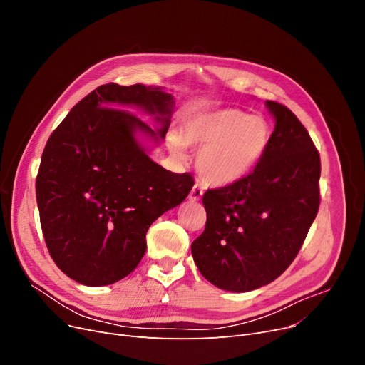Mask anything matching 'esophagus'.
<instances>
[{
    "instance_id": "1",
    "label": "esophagus",
    "mask_w": 365,
    "mask_h": 365,
    "mask_svg": "<svg viewBox=\"0 0 365 365\" xmlns=\"http://www.w3.org/2000/svg\"><path fill=\"white\" fill-rule=\"evenodd\" d=\"M202 194H204V189H202V186H201L200 183H195V185H194V187L190 189L189 200H190V201H200V200H201V197H202Z\"/></svg>"
}]
</instances>
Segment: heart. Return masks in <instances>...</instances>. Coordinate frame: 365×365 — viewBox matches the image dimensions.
<instances>
[{
    "mask_svg": "<svg viewBox=\"0 0 365 365\" xmlns=\"http://www.w3.org/2000/svg\"><path fill=\"white\" fill-rule=\"evenodd\" d=\"M272 128L260 115L241 109H219L190 115L182 124L180 139H170V150L182 158L185 145L201 148L197 168L210 183L225 186L235 183L259 165L271 145Z\"/></svg>",
    "mask_w": 365,
    "mask_h": 365,
    "instance_id": "heart-1",
    "label": "heart"
}]
</instances>
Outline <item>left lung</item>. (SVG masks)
<instances>
[{
  "label": "left lung",
  "instance_id": "1",
  "mask_svg": "<svg viewBox=\"0 0 365 365\" xmlns=\"http://www.w3.org/2000/svg\"><path fill=\"white\" fill-rule=\"evenodd\" d=\"M275 130L247 178L202 197L204 232L192 242L201 275L222 290L252 292L296 259L319 208L321 161L308 130L281 103L266 101Z\"/></svg>",
  "mask_w": 365,
  "mask_h": 365
}]
</instances>
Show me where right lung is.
<instances>
[{
    "mask_svg": "<svg viewBox=\"0 0 365 365\" xmlns=\"http://www.w3.org/2000/svg\"><path fill=\"white\" fill-rule=\"evenodd\" d=\"M157 113V132L126 110ZM171 94L142 84H103L76 103L51 133L36 175V204L48 253L73 281L101 287L136 269L146 232L194 186L189 173L153 163L134 139L138 130L164 139Z\"/></svg>",
    "mask_w": 365,
    "mask_h": 365,
    "instance_id": "1",
    "label": "right lung"
}]
</instances>
